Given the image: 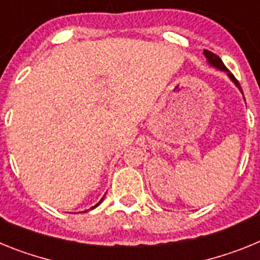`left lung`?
Returning a JSON list of instances; mask_svg holds the SVG:
<instances>
[{
  "label": "left lung",
  "mask_w": 260,
  "mask_h": 260,
  "mask_svg": "<svg viewBox=\"0 0 260 260\" xmlns=\"http://www.w3.org/2000/svg\"><path fill=\"white\" fill-rule=\"evenodd\" d=\"M203 52H204V56L207 57L208 62H210L211 65L215 66V68H217V69H220V70H222V71H226V73H228V75H229V78H231V79L234 82V84H236V86H237L238 88H240L241 91H242V88H241L240 83H238V80L236 79V78H234V75L232 74V73H229V70H228V69H226V66H225L224 63H222L221 58H220L219 56H216L215 53L210 52V50H207V49H204Z\"/></svg>",
  "instance_id": "obj_1"
}]
</instances>
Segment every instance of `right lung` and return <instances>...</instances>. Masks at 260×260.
Segmentation results:
<instances>
[{
	"label": "right lung",
	"instance_id": "1",
	"mask_svg": "<svg viewBox=\"0 0 260 260\" xmlns=\"http://www.w3.org/2000/svg\"><path fill=\"white\" fill-rule=\"evenodd\" d=\"M103 199H104V198H103ZM103 199H102V201H100V202H99V203H98V204H96V206H93V207H92V208H91V210H93V208H95V207H98L99 204H100V203H102V202H103Z\"/></svg>",
	"mask_w": 260,
	"mask_h": 260
}]
</instances>
